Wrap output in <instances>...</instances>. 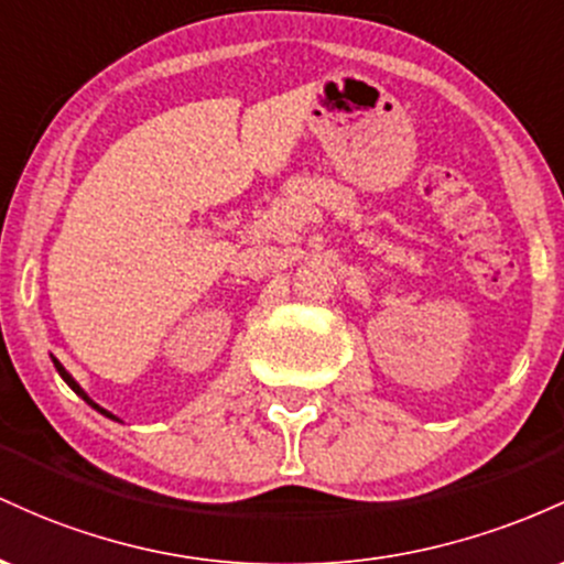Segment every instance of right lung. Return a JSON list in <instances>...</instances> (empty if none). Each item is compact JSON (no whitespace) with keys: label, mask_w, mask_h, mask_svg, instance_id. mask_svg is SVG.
Returning a JSON list of instances; mask_svg holds the SVG:
<instances>
[{"label":"right lung","mask_w":564,"mask_h":564,"mask_svg":"<svg viewBox=\"0 0 564 564\" xmlns=\"http://www.w3.org/2000/svg\"><path fill=\"white\" fill-rule=\"evenodd\" d=\"M53 365H55V370H58V376L63 378V381H66L68 386H72V389H74V391H77V394L82 397V400H85L87 404H90V408H93V410H98V413H100V415H106V419H111V421H119V419H117V415H113V413H109V410H106V408H100V404H98V402H93V400H90V397H87V391H85V389H82V386H79L77 381H74V378H72V372H68V370H66V367H63V365H61V362H58V359H55V357H53Z\"/></svg>","instance_id":"right-lung-1"}]
</instances>
